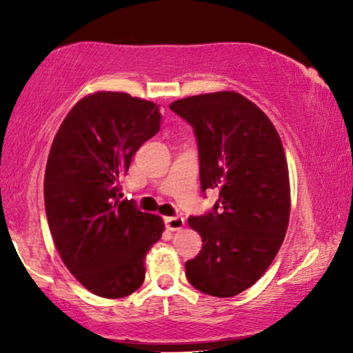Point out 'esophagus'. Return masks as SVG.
Masks as SVG:
<instances>
[{
    "label": "esophagus",
    "instance_id": "34e87169",
    "mask_svg": "<svg viewBox=\"0 0 353 353\" xmlns=\"http://www.w3.org/2000/svg\"><path fill=\"white\" fill-rule=\"evenodd\" d=\"M165 226L170 231H178L185 226V219L183 216H167L165 219Z\"/></svg>",
    "mask_w": 353,
    "mask_h": 353
}]
</instances>
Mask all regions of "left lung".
<instances>
[{"label":"left lung","mask_w":353,"mask_h":353,"mask_svg":"<svg viewBox=\"0 0 353 353\" xmlns=\"http://www.w3.org/2000/svg\"><path fill=\"white\" fill-rule=\"evenodd\" d=\"M170 109L194 132L202 192L220 191L212 210L188 219L204 245L185 263L186 278L209 296H238L267 272L286 234L283 143L267 115L234 91L178 99Z\"/></svg>","instance_id":"obj_1"}]
</instances>
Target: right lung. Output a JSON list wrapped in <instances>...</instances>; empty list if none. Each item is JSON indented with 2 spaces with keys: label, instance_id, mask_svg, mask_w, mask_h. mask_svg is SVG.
Returning <instances> with one entry per match:
<instances>
[{
  "label": "right lung",
  "instance_id": "right-lung-1",
  "mask_svg": "<svg viewBox=\"0 0 353 353\" xmlns=\"http://www.w3.org/2000/svg\"><path fill=\"white\" fill-rule=\"evenodd\" d=\"M159 105L99 91L77 103L57 130L45 172V209L62 262L90 292L120 299L144 281V257L161 216L120 199L134 152L161 130Z\"/></svg>",
  "mask_w": 353,
  "mask_h": 353
}]
</instances>
